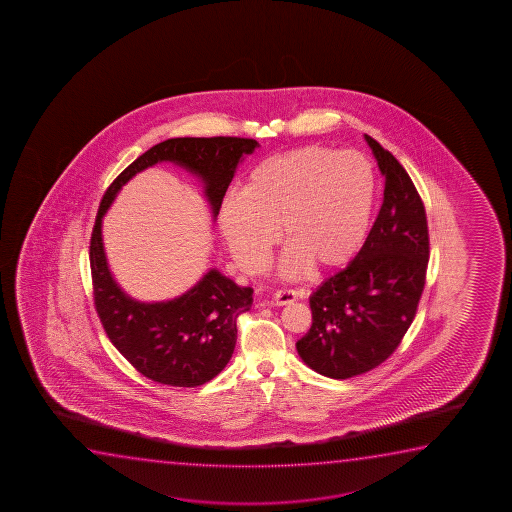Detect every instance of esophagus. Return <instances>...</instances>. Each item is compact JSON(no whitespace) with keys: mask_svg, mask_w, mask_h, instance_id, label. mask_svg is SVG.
<instances>
[{"mask_svg":"<svg viewBox=\"0 0 512 512\" xmlns=\"http://www.w3.org/2000/svg\"><path fill=\"white\" fill-rule=\"evenodd\" d=\"M297 299V292L292 288H281L276 294H274L273 302L276 306H287Z\"/></svg>","mask_w":512,"mask_h":512,"instance_id":"34e87169","label":"esophagus"}]
</instances>
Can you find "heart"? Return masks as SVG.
I'll use <instances>...</instances> for the list:
<instances>
[{
    "label": "heart",
    "mask_w": 512,
    "mask_h": 512,
    "mask_svg": "<svg viewBox=\"0 0 512 512\" xmlns=\"http://www.w3.org/2000/svg\"><path fill=\"white\" fill-rule=\"evenodd\" d=\"M374 199L371 162L357 150L295 148L260 161L241 196L224 199L218 225L232 257L246 273H262L278 243L283 271L346 266L367 234Z\"/></svg>",
    "instance_id": "1"
}]
</instances>
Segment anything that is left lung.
I'll use <instances>...</instances> for the list:
<instances>
[{
  "label": "left lung",
  "mask_w": 512,
  "mask_h": 512,
  "mask_svg": "<svg viewBox=\"0 0 512 512\" xmlns=\"http://www.w3.org/2000/svg\"><path fill=\"white\" fill-rule=\"evenodd\" d=\"M385 176L383 204L357 257L309 297L313 323L297 353L313 371L346 379L371 371L397 350L413 323L427 276L428 225L413 180L365 134Z\"/></svg>",
  "instance_id": "1"
}]
</instances>
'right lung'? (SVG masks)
Here are the masks:
<instances>
[{"label":"right lung","instance_id":"1","mask_svg":"<svg viewBox=\"0 0 512 512\" xmlns=\"http://www.w3.org/2000/svg\"><path fill=\"white\" fill-rule=\"evenodd\" d=\"M257 147L255 140L234 136L171 138L129 164L101 199L89 250L94 306L113 346L155 383L194 388L220 374L236 346V320L252 308L253 288L238 287L231 278L210 269L176 299L134 301L108 269L101 236L103 217L122 185L143 169L168 161L201 178L215 218L239 162Z\"/></svg>","mask_w":512,"mask_h":512}]
</instances>
